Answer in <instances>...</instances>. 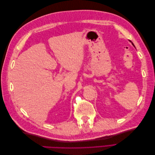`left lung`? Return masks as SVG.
I'll return each mask as SVG.
<instances>
[{
    "label": "left lung",
    "instance_id": "left-lung-1",
    "mask_svg": "<svg viewBox=\"0 0 155 155\" xmlns=\"http://www.w3.org/2000/svg\"><path fill=\"white\" fill-rule=\"evenodd\" d=\"M132 44H133V46H134V45H133V43H132Z\"/></svg>",
    "mask_w": 155,
    "mask_h": 155
}]
</instances>
